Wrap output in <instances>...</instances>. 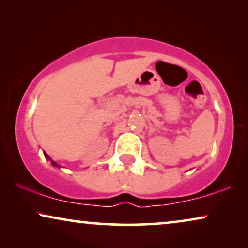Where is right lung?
<instances>
[{"label": "right lung", "instance_id": "add662e5", "mask_svg": "<svg viewBox=\"0 0 248 248\" xmlns=\"http://www.w3.org/2000/svg\"><path fill=\"white\" fill-rule=\"evenodd\" d=\"M44 155H45V157H46V158H48V155H47L46 154H44ZM48 159H49V160H50V164H52L53 166H59V165H57V164H56V162H55V161H53V160H52V159H50V158H48Z\"/></svg>", "mask_w": 248, "mask_h": 248}]
</instances>
